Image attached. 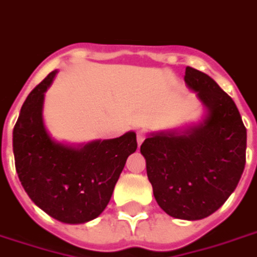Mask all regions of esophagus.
Wrapping results in <instances>:
<instances>
[{"instance_id":"1","label":"esophagus","mask_w":257,"mask_h":257,"mask_svg":"<svg viewBox=\"0 0 257 257\" xmlns=\"http://www.w3.org/2000/svg\"><path fill=\"white\" fill-rule=\"evenodd\" d=\"M144 139H146V135H144L143 132H138V144L139 146L143 143Z\"/></svg>"}]
</instances>
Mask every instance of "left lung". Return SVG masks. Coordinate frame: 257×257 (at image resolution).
<instances>
[{
	"label": "left lung",
	"mask_w": 257,
	"mask_h": 257,
	"mask_svg": "<svg viewBox=\"0 0 257 257\" xmlns=\"http://www.w3.org/2000/svg\"><path fill=\"white\" fill-rule=\"evenodd\" d=\"M185 84L204 107L199 122L147 135L140 147L154 196L167 215L197 220L234 192L245 167L246 129L225 91L187 66Z\"/></svg>",
	"instance_id": "obj_1"
}]
</instances>
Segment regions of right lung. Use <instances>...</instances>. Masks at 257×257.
I'll return each mask as SVG.
<instances>
[{
    "mask_svg": "<svg viewBox=\"0 0 257 257\" xmlns=\"http://www.w3.org/2000/svg\"><path fill=\"white\" fill-rule=\"evenodd\" d=\"M56 75L49 73L23 104L13 128L15 165L24 191L41 210L62 223L79 225L103 212L138 142L134 131L85 144L51 138L43 103Z\"/></svg>",
    "mask_w": 257,
    "mask_h": 257,
    "instance_id": "add662e5",
    "label": "right lung"
}]
</instances>
